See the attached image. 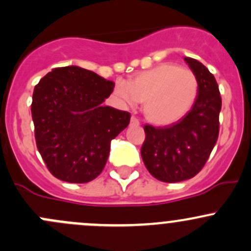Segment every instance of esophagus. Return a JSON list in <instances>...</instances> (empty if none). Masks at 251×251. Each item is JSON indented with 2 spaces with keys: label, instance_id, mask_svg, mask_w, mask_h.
<instances>
[{
  "label": "esophagus",
  "instance_id": "1",
  "mask_svg": "<svg viewBox=\"0 0 251 251\" xmlns=\"http://www.w3.org/2000/svg\"><path fill=\"white\" fill-rule=\"evenodd\" d=\"M130 125L131 126H140V120H138V119L136 118V116H131Z\"/></svg>",
  "mask_w": 251,
  "mask_h": 251
}]
</instances>
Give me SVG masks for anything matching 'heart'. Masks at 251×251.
Masks as SVG:
<instances>
[{"label": "heart", "instance_id": "obj_1", "mask_svg": "<svg viewBox=\"0 0 251 251\" xmlns=\"http://www.w3.org/2000/svg\"><path fill=\"white\" fill-rule=\"evenodd\" d=\"M199 82L191 69L163 63L127 81L116 80L114 96L126 107L144 102L146 116L158 125H170L186 115L198 96Z\"/></svg>", "mask_w": 251, "mask_h": 251}]
</instances>
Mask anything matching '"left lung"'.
<instances>
[{
  "instance_id": "8db88e82",
  "label": "left lung",
  "mask_w": 251,
  "mask_h": 251,
  "mask_svg": "<svg viewBox=\"0 0 251 251\" xmlns=\"http://www.w3.org/2000/svg\"><path fill=\"white\" fill-rule=\"evenodd\" d=\"M199 82L197 100L182 119L168 126L144 125L141 155L147 170L168 183L196 176L209 159L220 131L222 100L214 75L197 59L186 57Z\"/></svg>"
}]
</instances>
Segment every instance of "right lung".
Listing matches in <instances>:
<instances>
[{"label": "right lung", "mask_w": 251, "mask_h": 251, "mask_svg": "<svg viewBox=\"0 0 251 251\" xmlns=\"http://www.w3.org/2000/svg\"><path fill=\"white\" fill-rule=\"evenodd\" d=\"M115 83L83 68H54L35 86L31 116L36 146L50 173L86 183L104 169L110 141L130 124L127 111L103 107Z\"/></svg>", "instance_id": "obj_1"}]
</instances>
